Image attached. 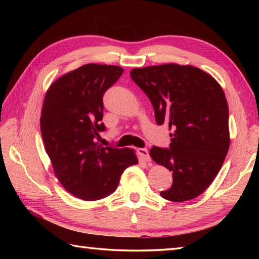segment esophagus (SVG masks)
Listing matches in <instances>:
<instances>
[{"mask_svg": "<svg viewBox=\"0 0 259 259\" xmlns=\"http://www.w3.org/2000/svg\"><path fill=\"white\" fill-rule=\"evenodd\" d=\"M137 152L144 161H150V154H148L147 148H138Z\"/></svg>", "mask_w": 259, "mask_h": 259, "instance_id": "esophagus-1", "label": "esophagus"}]
</instances>
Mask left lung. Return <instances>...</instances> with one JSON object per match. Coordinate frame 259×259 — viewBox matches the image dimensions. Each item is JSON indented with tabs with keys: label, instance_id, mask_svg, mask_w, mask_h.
Instances as JSON below:
<instances>
[{
	"label": "left lung",
	"instance_id": "8db88e82",
	"mask_svg": "<svg viewBox=\"0 0 259 259\" xmlns=\"http://www.w3.org/2000/svg\"><path fill=\"white\" fill-rule=\"evenodd\" d=\"M130 76L147 95L156 123L171 130L170 150L152 147L150 155L172 172L163 199L184 202L207 190L230 147L229 105L219 83L191 65L134 68Z\"/></svg>",
	"mask_w": 259,
	"mask_h": 259
}]
</instances>
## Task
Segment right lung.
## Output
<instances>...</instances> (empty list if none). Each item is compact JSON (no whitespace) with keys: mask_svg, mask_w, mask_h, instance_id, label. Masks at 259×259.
I'll list each match as a JSON object with an SVG mask.
<instances>
[{"mask_svg":"<svg viewBox=\"0 0 259 259\" xmlns=\"http://www.w3.org/2000/svg\"><path fill=\"white\" fill-rule=\"evenodd\" d=\"M122 73L120 66L87 64L57 78L46 93L40 119L46 152L61 185L78 199L106 198L124 170L138 163L131 148L97 143L105 130L103 96Z\"/></svg>","mask_w":259,"mask_h":259,"instance_id":"1","label":"right lung"}]
</instances>
